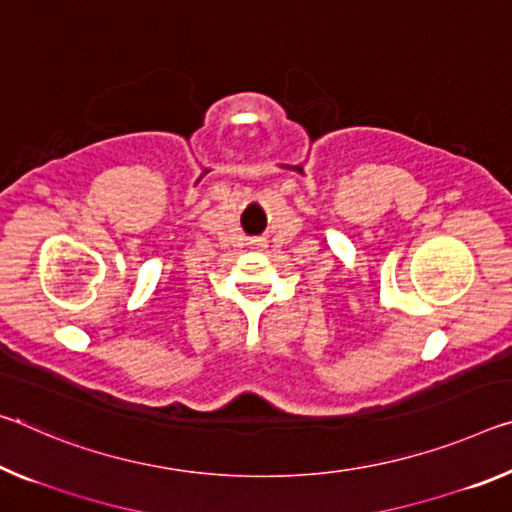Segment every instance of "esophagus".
<instances>
[{
	"instance_id": "esophagus-1",
	"label": "esophagus",
	"mask_w": 512,
	"mask_h": 512,
	"mask_svg": "<svg viewBox=\"0 0 512 512\" xmlns=\"http://www.w3.org/2000/svg\"><path fill=\"white\" fill-rule=\"evenodd\" d=\"M250 243H253V248H264V241L262 239H253Z\"/></svg>"
}]
</instances>
